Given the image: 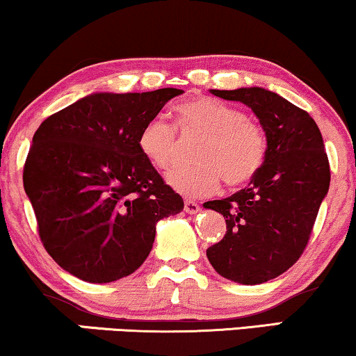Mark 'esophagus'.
<instances>
[{"label": "esophagus", "instance_id": "34e87169", "mask_svg": "<svg viewBox=\"0 0 356 356\" xmlns=\"http://www.w3.org/2000/svg\"><path fill=\"white\" fill-rule=\"evenodd\" d=\"M184 211L187 213H197L200 212V205L194 202V200H186V202H184Z\"/></svg>", "mask_w": 356, "mask_h": 356}]
</instances>
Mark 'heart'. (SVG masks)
I'll return each instance as SVG.
<instances>
[{
	"label": "heart",
	"instance_id": "heart-1",
	"mask_svg": "<svg viewBox=\"0 0 356 356\" xmlns=\"http://www.w3.org/2000/svg\"><path fill=\"white\" fill-rule=\"evenodd\" d=\"M175 127L184 136H200L195 145L197 164L169 174L167 181L186 197H207L229 187L254 181L267 161V134L243 111L212 97H194L175 106ZM139 151L159 170L179 159V140L172 126L159 118L149 119L137 136Z\"/></svg>",
	"mask_w": 356,
	"mask_h": 356
}]
</instances>
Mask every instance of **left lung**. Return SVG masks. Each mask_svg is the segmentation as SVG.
Here are the masks:
<instances>
[{
  "label": "left lung",
  "mask_w": 356,
  "mask_h": 356,
  "mask_svg": "<svg viewBox=\"0 0 356 356\" xmlns=\"http://www.w3.org/2000/svg\"><path fill=\"white\" fill-rule=\"evenodd\" d=\"M213 96L254 111L267 134L264 169L245 189L205 209L224 216L227 232L207 248L224 278L243 285L272 280L305 250L330 187V164L318 126L307 111L264 88L211 89Z\"/></svg>",
  "instance_id": "8db88e82"
}]
</instances>
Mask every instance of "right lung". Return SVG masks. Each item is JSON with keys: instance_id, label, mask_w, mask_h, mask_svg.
Here are the masks:
<instances>
[{"instance_id": "1", "label": "right lung", "mask_w": 356, "mask_h": 356, "mask_svg": "<svg viewBox=\"0 0 356 356\" xmlns=\"http://www.w3.org/2000/svg\"><path fill=\"white\" fill-rule=\"evenodd\" d=\"M182 89L94 92L44 119L23 184L42 245L59 267L91 284L136 272L156 224L184 200L145 161L139 131Z\"/></svg>"}]
</instances>
